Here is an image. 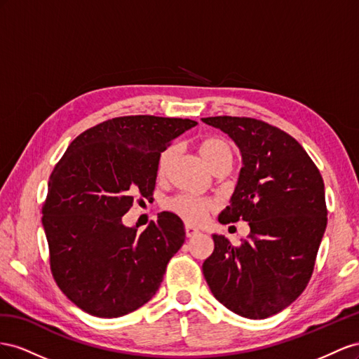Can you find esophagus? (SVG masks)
I'll return each mask as SVG.
<instances>
[{
    "label": "esophagus",
    "mask_w": 359,
    "mask_h": 359,
    "mask_svg": "<svg viewBox=\"0 0 359 359\" xmlns=\"http://www.w3.org/2000/svg\"><path fill=\"white\" fill-rule=\"evenodd\" d=\"M185 233H187V236L188 238H194V236H197V234L200 233L198 231V229H196V227H192V225H187V227H185Z\"/></svg>",
    "instance_id": "esophagus-1"
}]
</instances>
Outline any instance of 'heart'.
Listing matches in <instances>:
<instances>
[{
    "label": "heart",
    "mask_w": 359,
    "mask_h": 359,
    "mask_svg": "<svg viewBox=\"0 0 359 359\" xmlns=\"http://www.w3.org/2000/svg\"><path fill=\"white\" fill-rule=\"evenodd\" d=\"M200 153L203 159L206 161L208 165L212 168L215 163L221 159L234 158V147L229 140L221 137H209L200 142ZM174 155V147H168L161 153L158 161V172L163 174L168 167V163ZM212 200L201 198L191 194H179L167 201V209L176 213L183 221L189 224H198L208 218V215L215 209Z\"/></svg>",
    "instance_id": "obj_1"
}]
</instances>
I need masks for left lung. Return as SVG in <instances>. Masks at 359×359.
Listing matches in <instances>:
<instances>
[{
  "instance_id": "left-lung-1",
  "label": "left lung",
  "mask_w": 359,
  "mask_h": 359,
  "mask_svg": "<svg viewBox=\"0 0 359 359\" xmlns=\"http://www.w3.org/2000/svg\"><path fill=\"white\" fill-rule=\"evenodd\" d=\"M241 150L238 185L218 217L247 221L239 247L213 234L203 263L209 289L222 305L247 319H266L304 292L327 222L325 185L304 147L284 130L250 117H206Z\"/></svg>"
}]
</instances>
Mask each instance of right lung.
Masks as SVG:
<instances>
[{"label": "right lung", "instance_id": "right-lung-1", "mask_svg": "<svg viewBox=\"0 0 359 359\" xmlns=\"http://www.w3.org/2000/svg\"><path fill=\"white\" fill-rule=\"evenodd\" d=\"M197 121L126 116L70 142L48 182L42 224L54 280L81 310L120 317L149 302L185 242L182 219L158 213L144 231L121 222L134 197H151L158 161Z\"/></svg>", "mask_w": 359, "mask_h": 359}]
</instances>
